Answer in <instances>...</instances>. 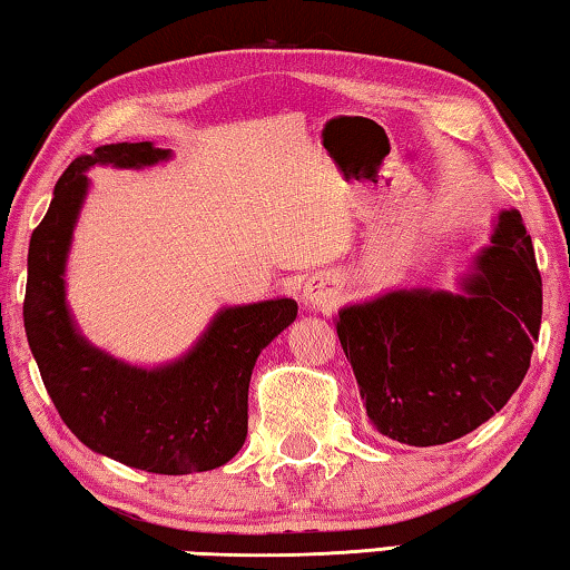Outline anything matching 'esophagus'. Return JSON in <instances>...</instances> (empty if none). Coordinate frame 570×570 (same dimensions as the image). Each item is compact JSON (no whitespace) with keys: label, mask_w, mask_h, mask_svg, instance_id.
Returning <instances> with one entry per match:
<instances>
[{"label":"esophagus","mask_w":570,"mask_h":570,"mask_svg":"<svg viewBox=\"0 0 570 570\" xmlns=\"http://www.w3.org/2000/svg\"><path fill=\"white\" fill-rule=\"evenodd\" d=\"M303 301H305V305H311V308H321V311L332 308V305L336 303V291L328 279L311 277L303 287Z\"/></svg>","instance_id":"esophagus-1"}]
</instances>
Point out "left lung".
<instances>
[{
  "instance_id": "obj_1",
  "label": "left lung",
  "mask_w": 570,
  "mask_h": 570,
  "mask_svg": "<svg viewBox=\"0 0 570 570\" xmlns=\"http://www.w3.org/2000/svg\"><path fill=\"white\" fill-rule=\"evenodd\" d=\"M463 293L393 291L346 305L342 350L377 432L411 448L460 440L504 409L530 370L542 279L522 216L504 210Z\"/></svg>"
}]
</instances>
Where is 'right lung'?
Wrapping results in <instances>:
<instances>
[{
	"label": "right lung",
	"instance_id": "right-lung-1",
	"mask_svg": "<svg viewBox=\"0 0 570 570\" xmlns=\"http://www.w3.org/2000/svg\"><path fill=\"white\" fill-rule=\"evenodd\" d=\"M169 156L151 141L110 144L69 164L30 236L22 316L46 391L79 442L146 473L185 475L226 465L242 450L254 362L293 324L298 303L275 298L218 311L185 357L151 370L115 360L79 334L63 272L87 169H141Z\"/></svg>",
	"mask_w": 570,
	"mask_h": 570
}]
</instances>
